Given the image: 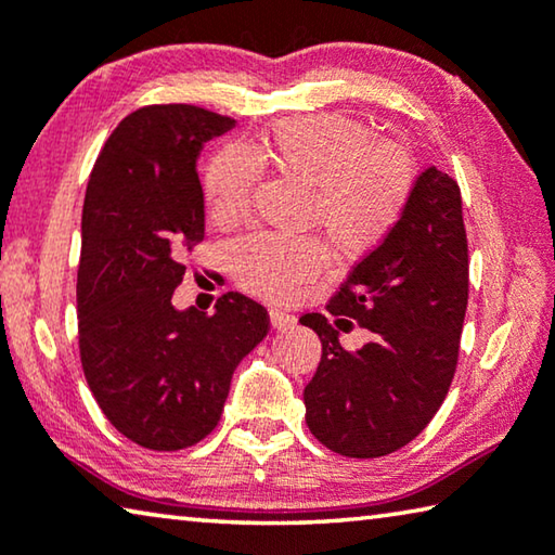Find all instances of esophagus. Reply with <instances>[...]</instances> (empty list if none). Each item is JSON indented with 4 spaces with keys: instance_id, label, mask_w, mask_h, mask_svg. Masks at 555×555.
Returning <instances> with one entry per match:
<instances>
[{
    "instance_id": "1",
    "label": "esophagus",
    "mask_w": 555,
    "mask_h": 555,
    "mask_svg": "<svg viewBox=\"0 0 555 555\" xmlns=\"http://www.w3.org/2000/svg\"><path fill=\"white\" fill-rule=\"evenodd\" d=\"M269 323H271V328H276V331H288V328H294V325H296V319H294V315L284 313V311L271 309L269 311Z\"/></svg>"
}]
</instances>
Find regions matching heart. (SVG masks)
Returning a JSON list of instances; mask_svg holds the SVG:
<instances>
[{"label": "heart", "mask_w": 555, "mask_h": 555, "mask_svg": "<svg viewBox=\"0 0 555 555\" xmlns=\"http://www.w3.org/2000/svg\"><path fill=\"white\" fill-rule=\"evenodd\" d=\"M259 165H271L311 192V219L346 257L388 240L415 188L408 153L377 143L371 126L348 116H313L284 122L259 147L219 151L205 175L212 217L230 222L246 212ZM230 269L249 294L284 301L321 274L323 251L311 240L251 234L230 246Z\"/></svg>", "instance_id": "obj_1"}]
</instances>
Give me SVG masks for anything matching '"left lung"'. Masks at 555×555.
<instances>
[{
  "label": "left lung",
  "instance_id": "8db88e82",
  "mask_svg": "<svg viewBox=\"0 0 555 555\" xmlns=\"http://www.w3.org/2000/svg\"><path fill=\"white\" fill-rule=\"evenodd\" d=\"M469 298V254L460 184L437 167L420 172L400 222L350 271L328 315L306 313L323 353L306 385V425L323 447L371 460L412 442L435 417L454 377ZM374 338L356 354L339 346L352 323Z\"/></svg>",
  "mask_w": 555,
  "mask_h": 555
}]
</instances>
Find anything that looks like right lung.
I'll list each match as a JSON object with an SVG mask.
<instances>
[{"mask_svg":"<svg viewBox=\"0 0 555 555\" xmlns=\"http://www.w3.org/2000/svg\"><path fill=\"white\" fill-rule=\"evenodd\" d=\"M232 128L197 105H147L118 122L86 188L83 373L111 425L147 450H184L212 433L236 365L269 331L263 306L240 292L209 315L172 304L182 251L205 240L199 153Z\"/></svg>","mask_w":555,"mask_h":555,"instance_id":"add662e5","label":"right lung"}]
</instances>
